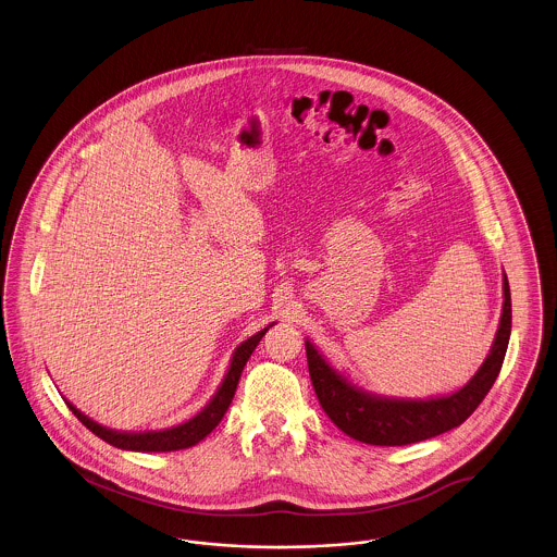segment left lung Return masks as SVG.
<instances>
[{
	"label": "left lung",
	"instance_id": "obj_1",
	"mask_svg": "<svg viewBox=\"0 0 557 557\" xmlns=\"http://www.w3.org/2000/svg\"><path fill=\"white\" fill-rule=\"evenodd\" d=\"M512 332V298L504 273V307L490 355L465 387L435 398H389L367 392L330 364L307 339V362L321 408L352 440L371 445L417 444L460 426L485 400L508 350Z\"/></svg>",
	"mask_w": 557,
	"mask_h": 557
}]
</instances>
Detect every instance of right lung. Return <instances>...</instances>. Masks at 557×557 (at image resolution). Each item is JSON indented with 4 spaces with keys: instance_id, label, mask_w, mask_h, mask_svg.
I'll list each match as a JSON object with an SVG mask.
<instances>
[{
    "instance_id": "obj_1",
    "label": "right lung",
    "mask_w": 557,
    "mask_h": 557,
    "mask_svg": "<svg viewBox=\"0 0 557 557\" xmlns=\"http://www.w3.org/2000/svg\"><path fill=\"white\" fill-rule=\"evenodd\" d=\"M271 325L273 323H269L265 330L250 335L234 350L230 367H227V373L223 375L222 383H220L218 392L213 394V398L193 419H188L182 424L170 426V429H161V431H115L110 426L95 423L87 414H83L72 401L66 400L67 408L97 437H101L103 442H108L117 449H128V451H176V449L193 447V445L202 442L218 424L222 423L223 414L227 412L232 398L236 394V387H238V381L243 375L246 360L255 352V348L259 346L261 337L268 334Z\"/></svg>"
}]
</instances>
